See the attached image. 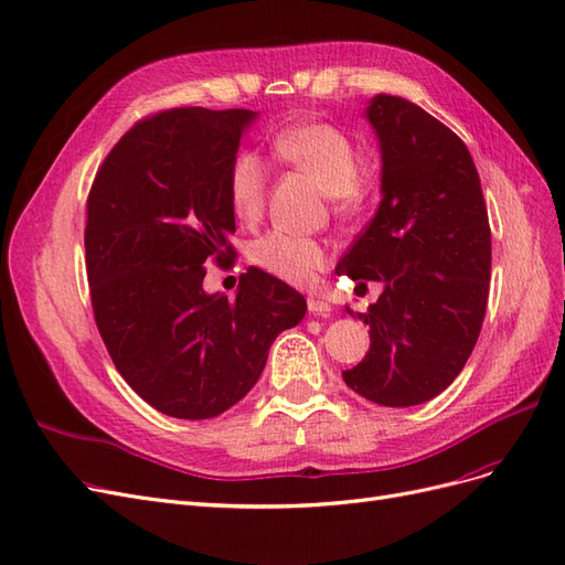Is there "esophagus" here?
Here are the masks:
<instances>
[{"instance_id":"34e87169","label":"esophagus","mask_w":565,"mask_h":565,"mask_svg":"<svg viewBox=\"0 0 565 565\" xmlns=\"http://www.w3.org/2000/svg\"><path fill=\"white\" fill-rule=\"evenodd\" d=\"M306 306H309V311L313 316H328L332 311V306L320 297H306Z\"/></svg>"}]
</instances>
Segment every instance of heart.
Returning a JSON list of instances; mask_svg holds the SVG:
<instances>
[{"mask_svg":"<svg viewBox=\"0 0 565 565\" xmlns=\"http://www.w3.org/2000/svg\"><path fill=\"white\" fill-rule=\"evenodd\" d=\"M280 162L311 177L330 195L337 212H353L361 204V160L355 143L334 125L301 122L276 134L270 143ZM268 167L259 152L241 150L228 167L231 207L241 221H254L264 210ZM249 259L282 282L306 287L330 264V249L309 235L282 228L256 237Z\"/></svg>","mask_w":565,"mask_h":565,"instance_id":"heart-1","label":"heart"}]
</instances>
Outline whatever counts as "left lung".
Here are the masks:
<instances>
[{
  "instance_id": "left-lung-1",
  "label": "left lung",
  "mask_w": 565,
  "mask_h": 565,
  "mask_svg": "<svg viewBox=\"0 0 565 565\" xmlns=\"http://www.w3.org/2000/svg\"><path fill=\"white\" fill-rule=\"evenodd\" d=\"M365 117L382 150V202L337 270L358 285L380 280L384 292L358 313L370 351L341 377L372 403L407 407L446 391L481 334L490 224L476 164L452 129L386 94Z\"/></svg>"
}]
</instances>
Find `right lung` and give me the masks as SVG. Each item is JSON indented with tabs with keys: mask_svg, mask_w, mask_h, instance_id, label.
I'll use <instances>...</instances> for the list:
<instances>
[{
	"mask_svg": "<svg viewBox=\"0 0 565 565\" xmlns=\"http://www.w3.org/2000/svg\"><path fill=\"white\" fill-rule=\"evenodd\" d=\"M256 113L172 108L139 119L98 167L87 198V278L100 339L139 396L177 419L226 413L264 372L306 299L262 268L235 299L207 295L233 262L228 167Z\"/></svg>",
	"mask_w": 565,
	"mask_h": 565,
	"instance_id": "add662e5",
	"label": "right lung"
}]
</instances>
